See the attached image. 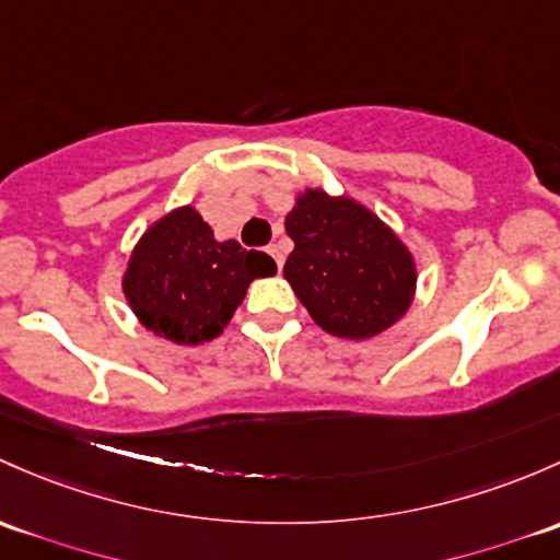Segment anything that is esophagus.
Segmentation results:
<instances>
[{
    "label": "esophagus",
    "instance_id": "1",
    "mask_svg": "<svg viewBox=\"0 0 560 560\" xmlns=\"http://www.w3.org/2000/svg\"><path fill=\"white\" fill-rule=\"evenodd\" d=\"M268 255L273 257L276 265H279V270H281V265H284V255H281V249H279V246H276V244H270V246H268Z\"/></svg>",
    "mask_w": 560,
    "mask_h": 560
}]
</instances>
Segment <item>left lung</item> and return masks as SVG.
<instances>
[{
    "label": "left lung",
    "instance_id": "left-lung-1",
    "mask_svg": "<svg viewBox=\"0 0 560 560\" xmlns=\"http://www.w3.org/2000/svg\"><path fill=\"white\" fill-rule=\"evenodd\" d=\"M284 228L295 241L284 279L325 332L368 340L408 314L419 281L416 257L368 206L305 187Z\"/></svg>",
    "mask_w": 560,
    "mask_h": 560
}]
</instances>
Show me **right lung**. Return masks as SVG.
I'll return each mask as SVG.
<instances>
[{
  "mask_svg": "<svg viewBox=\"0 0 560 560\" xmlns=\"http://www.w3.org/2000/svg\"><path fill=\"white\" fill-rule=\"evenodd\" d=\"M276 273L265 252L214 238L192 203L152 222L122 270V295L139 325L176 346L220 338L255 279Z\"/></svg>",
  "mask_w": 560,
  "mask_h": 560,
  "instance_id": "right-lung-1",
  "label": "right lung"
}]
</instances>
